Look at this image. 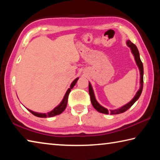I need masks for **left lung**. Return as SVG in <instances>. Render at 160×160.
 Segmentation results:
<instances>
[{
  "label": "left lung",
  "mask_w": 160,
  "mask_h": 160,
  "mask_svg": "<svg viewBox=\"0 0 160 160\" xmlns=\"http://www.w3.org/2000/svg\"><path fill=\"white\" fill-rule=\"evenodd\" d=\"M126 44L130 48H131L132 53V54H133V56L135 57V61H136L137 66L139 68L140 72V88L139 89V90L138 91L136 94H135L134 98L132 99L129 103H128V104L124 105L123 107L120 108V109L109 111L107 109H106V108H104L102 106H101V105H100L99 103L97 102L95 97H94L92 88L91 84L89 82V94H90V100H91L92 104V106L94 107V109H95L97 111H98V112L100 113H106V114H109V113H110V114H118V113L125 112L126 111H127L129 109V108H131L132 107V105L138 99V98L140 96V94H141V93H142V88H143V65H142L141 60H140L139 51H138V48L136 46H135L134 44H132V43L130 41V40H128V41H127Z\"/></svg>",
  "instance_id": "obj_1"
}]
</instances>
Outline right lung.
<instances>
[{"label":"right lung","instance_id":"add662e5","mask_svg":"<svg viewBox=\"0 0 160 160\" xmlns=\"http://www.w3.org/2000/svg\"><path fill=\"white\" fill-rule=\"evenodd\" d=\"M78 80V78H76L73 82L71 83V85H70V88L68 89V90H67L66 94H65L64 96V98L62 100V102H61V104L58 105V107H56L55 109H53V110L51 111V112H48L47 113H37V112H32V111L28 109L29 112H30L32 114L37 116V117H40V118H47V117H52V116H56V115H59L61 114V113L63 112V111L66 109V106H67V103H68V95H69V93L70 92V91L72 89V88L75 86V84H76L77 81Z\"/></svg>","mask_w":160,"mask_h":160}]
</instances>
